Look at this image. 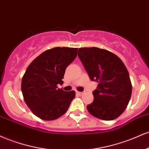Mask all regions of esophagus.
<instances>
[{
    "instance_id": "34e87169",
    "label": "esophagus",
    "mask_w": 149,
    "mask_h": 149,
    "mask_svg": "<svg viewBox=\"0 0 149 149\" xmlns=\"http://www.w3.org/2000/svg\"><path fill=\"white\" fill-rule=\"evenodd\" d=\"M84 93V92H79V91H77V94H78V95H81L82 94Z\"/></svg>"
}]
</instances>
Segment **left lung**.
<instances>
[{
    "mask_svg": "<svg viewBox=\"0 0 149 149\" xmlns=\"http://www.w3.org/2000/svg\"><path fill=\"white\" fill-rule=\"evenodd\" d=\"M78 56L91 80L98 83L93 92V102L86 107L88 112L104 120L118 118L132 95L130 75L123 61L109 51L97 47L79 48Z\"/></svg>",
    "mask_w": 149,
    "mask_h": 149,
    "instance_id": "left-lung-1",
    "label": "left lung"
}]
</instances>
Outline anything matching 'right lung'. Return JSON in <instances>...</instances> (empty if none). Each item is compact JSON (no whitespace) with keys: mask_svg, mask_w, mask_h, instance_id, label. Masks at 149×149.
Wrapping results in <instances>:
<instances>
[{"mask_svg":"<svg viewBox=\"0 0 149 149\" xmlns=\"http://www.w3.org/2000/svg\"><path fill=\"white\" fill-rule=\"evenodd\" d=\"M77 48L54 47L32 61L22 80L24 101L31 111L45 120H55L68 111L74 91L58 88L63 84L66 68L77 55Z\"/></svg>","mask_w":149,"mask_h":149,"instance_id":"right-lung-1","label":"right lung"}]
</instances>
